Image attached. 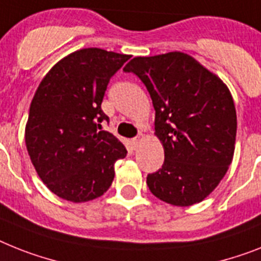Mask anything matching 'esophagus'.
I'll return each instance as SVG.
<instances>
[{"label": "esophagus", "mask_w": 261, "mask_h": 261, "mask_svg": "<svg viewBox=\"0 0 261 261\" xmlns=\"http://www.w3.org/2000/svg\"><path fill=\"white\" fill-rule=\"evenodd\" d=\"M140 141H141V137H140V136H137V137L132 139V145H133V148H135V149L137 148V146H139Z\"/></svg>", "instance_id": "34e87169"}]
</instances>
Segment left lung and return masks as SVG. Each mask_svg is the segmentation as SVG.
<instances>
[{
  "label": "left lung",
  "instance_id": "8db88e82",
  "mask_svg": "<svg viewBox=\"0 0 261 261\" xmlns=\"http://www.w3.org/2000/svg\"><path fill=\"white\" fill-rule=\"evenodd\" d=\"M150 94L163 167L146 184L157 199L177 206L200 203L231 165L238 118L227 85L191 56L171 51L135 57L124 68Z\"/></svg>",
  "mask_w": 261,
  "mask_h": 261
}]
</instances>
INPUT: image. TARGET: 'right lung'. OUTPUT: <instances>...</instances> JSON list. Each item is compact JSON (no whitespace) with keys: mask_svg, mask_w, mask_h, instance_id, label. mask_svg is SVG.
<instances>
[{"mask_svg":"<svg viewBox=\"0 0 261 261\" xmlns=\"http://www.w3.org/2000/svg\"><path fill=\"white\" fill-rule=\"evenodd\" d=\"M130 56L104 49L77 50L58 61L38 85L29 109L25 143L32 164L51 192L84 203L107 192L115 163L126 156L117 137L100 130L111 77Z\"/></svg>","mask_w":261,"mask_h":261,"instance_id":"add662e5","label":"right lung"}]
</instances>
